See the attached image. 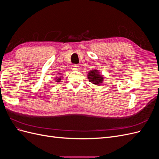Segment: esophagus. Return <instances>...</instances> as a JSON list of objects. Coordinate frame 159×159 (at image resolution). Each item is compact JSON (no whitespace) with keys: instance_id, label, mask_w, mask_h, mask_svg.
Listing matches in <instances>:
<instances>
[{"instance_id":"obj_1","label":"esophagus","mask_w":159,"mask_h":159,"mask_svg":"<svg viewBox=\"0 0 159 159\" xmlns=\"http://www.w3.org/2000/svg\"><path fill=\"white\" fill-rule=\"evenodd\" d=\"M71 69L73 70H77L79 69V66L77 64H74V65L71 66Z\"/></svg>"}]
</instances>
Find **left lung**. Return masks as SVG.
Returning <instances> with one entry per match:
<instances>
[{"mask_svg": "<svg viewBox=\"0 0 159 159\" xmlns=\"http://www.w3.org/2000/svg\"><path fill=\"white\" fill-rule=\"evenodd\" d=\"M88 78L89 81L92 84L96 85H100L101 84L103 83V78L99 72L97 70H92L88 72Z\"/></svg>", "mask_w": 159, "mask_h": 159, "instance_id": "8db88e82", "label": "left lung"}]
</instances>
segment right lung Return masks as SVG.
<instances>
[{"label": "right lung", "mask_w": 159, "mask_h": 159, "mask_svg": "<svg viewBox=\"0 0 159 159\" xmlns=\"http://www.w3.org/2000/svg\"><path fill=\"white\" fill-rule=\"evenodd\" d=\"M61 76H58V77H57V78H56L55 80H56V82H60L61 80Z\"/></svg>", "instance_id": "right-lung-1"}]
</instances>
